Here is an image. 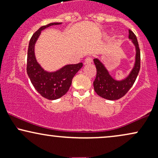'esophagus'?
Listing matches in <instances>:
<instances>
[{
    "instance_id": "34e87169",
    "label": "esophagus",
    "mask_w": 158,
    "mask_h": 158,
    "mask_svg": "<svg viewBox=\"0 0 158 158\" xmlns=\"http://www.w3.org/2000/svg\"><path fill=\"white\" fill-rule=\"evenodd\" d=\"M93 59H92L91 57H87L85 60V64H90L92 62Z\"/></svg>"
}]
</instances>
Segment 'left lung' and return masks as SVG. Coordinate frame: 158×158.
Instances as JSON below:
<instances>
[{"label":"left lung","instance_id":"8db88e82","mask_svg":"<svg viewBox=\"0 0 158 158\" xmlns=\"http://www.w3.org/2000/svg\"><path fill=\"white\" fill-rule=\"evenodd\" d=\"M128 39L131 40L135 46L136 56L135 64L128 77L122 80L114 79L110 75L105 65L99 59H94L97 68V77L94 81V90L99 97L108 100L119 99L126 95L134 85L139 73L140 68V51L139 44L135 33L130 30H128Z\"/></svg>","mask_w":158,"mask_h":158}]
</instances>
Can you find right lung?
I'll return each instance as SVG.
<instances>
[{"label":"right lung","mask_w":158,"mask_h":158,"mask_svg":"<svg viewBox=\"0 0 158 158\" xmlns=\"http://www.w3.org/2000/svg\"><path fill=\"white\" fill-rule=\"evenodd\" d=\"M61 23H50L40 27L32 36L29 43L27 52V72L35 90L42 96L50 100L57 99L68 91L75 74L82 67V63L67 64L55 72L44 70L38 63L35 56V44L41 32L52 25Z\"/></svg>","instance_id":"right-lung-1"}]
</instances>
